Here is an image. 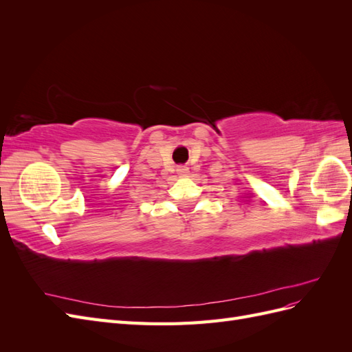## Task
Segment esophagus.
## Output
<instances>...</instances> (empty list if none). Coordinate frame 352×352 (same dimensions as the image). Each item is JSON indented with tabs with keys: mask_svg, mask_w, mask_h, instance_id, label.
<instances>
[{
	"mask_svg": "<svg viewBox=\"0 0 352 352\" xmlns=\"http://www.w3.org/2000/svg\"><path fill=\"white\" fill-rule=\"evenodd\" d=\"M177 173H180V175H186V173H188V167H185V166H180V167H177Z\"/></svg>",
	"mask_w": 352,
	"mask_h": 352,
	"instance_id": "esophagus-1",
	"label": "esophagus"
}]
</instances>
